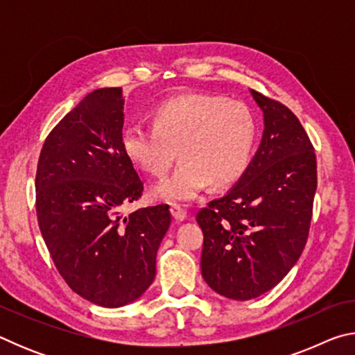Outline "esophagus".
I'll list each match as a JSON object with an SVG mask.
<instances>
[{"mask_svg":"<svg viewBox=\"0 0 355 355\" xmlns=\"http://www.w3.org/2000/svg\"><path fill=\"white\" fill-rule=\"evenodd\" d=\"M171 213L173 216V219H175L177 222H182L186 219V211L182 207L177 205V203H172L171 205Z\"/></svg>","mask_w":355,"mask_h":355,"instance_id":"esophagus-1","label":"esophagus"}]
</instances>
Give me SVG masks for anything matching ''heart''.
<instances>
[{
	"label": "heart",
	"mask_w": 355,
	"mask_h": 355,
	"mask_svg": "<svg viewBox=\"0 0 355 355\" xmlns=\"http://www.w3.org/2000/svg\"><path fill=\"white\" fill-rule=\"evenodd\" d=\"M258 123L244 101L191 94L158 105L152 125L125 127L120 146L135 166L163 177L173 161H183L155 188L169 202L192 200L207 183L220 188L243 175L254 155Z\"/></svg>",
	"instance_id": "heart-1"
}]
</instances>
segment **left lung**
I'll use <instances>...</instances> for the list:
<instances>
[{"mask_svg": "<svg viewBox=\"0 0 355 355\" xmlns=\"http://www.w3.org/2000/svg\"><path fill=\"white\" fill-rule=\"evenodd\" d=\"M264 116L261 144L238 183L197 213L202 275L220 296L249 300L290 272L309 238L316 155L299 119L250 89Z\"/></svg>", "mask_w": 355, "mask_h": 355, "instance_id": "1", "label": "left lung"}]
</instances>
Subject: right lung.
<instances>
[{
  "label": "right lung",
  "mask_w": 355,
  "mask_h": 355,
  "mask_svg": "<svg viewBox=\"0 0 355 355\" xmlns=\"http://www.w3.org/2000/svg\"><path fill=\"white\" fill-rule=\"evenodd\" d=\"M122 128V89H97L50 131L35 172V211L53 263L71 290L107 309L152 285L172 220L166 203L122 213L144 191L120 146Z\"/></svg>",
  "instance_id": "right-lung-1"
}]
</instances>
